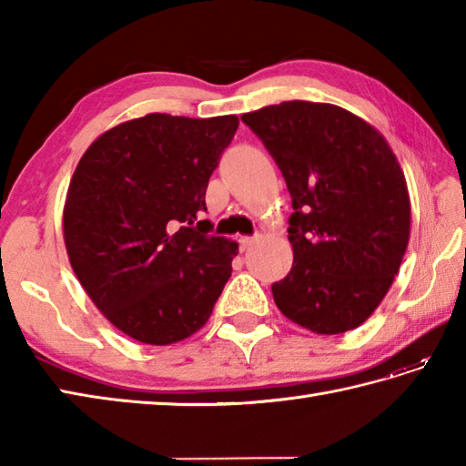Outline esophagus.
Listing matches in <instances>:
<instances>
[{
	"label": "esophagus",
	"instance_id": "1",
	"mask_svg": "<svg viewBox=\"0 0 466 466\" xmlns=\"http://www.w3.org/2000/svg\"><path fill=\"white\" fill-rule=\"evenodd\" d=\"M256 240H258V234H254V236H240V248H242V250H248Z\"/></svg>",
	"mask_w": 466,
	"mask_h": 466
}]
</instances>
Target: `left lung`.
Here are the masks:
<instances>
[{"label": "left lung", "mask_w": 466, "mask_h": 466, "mask_svg": "<svg viewBox=\"0 0 466 466\" xmlns=\"http://www.w3.org/2000/svg\"><path fill=\"white\" fill-rule=\"evenodd\" d=\"M289 186L294 264L272 284L280 312L316 334H342L376 310L410 234L407 180L390 146L332 104L282 102L242 116Z\"/></svg>", "instance_id": "8db88e82"}]
</instances>
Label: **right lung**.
I'll return each mask as SVG.
<instances>
[{"instance_id": "right-lung-1", "label": "right lung", "mask_w": 466, "mask_h": 466, "mask_svg": "<svg viewBox=\"0 0 466 466\" xmlns=\"http://www.w3.org/2000/svg\"><path fill=\"white\" fill-rule=\"evenodd\" d=\"M236 116L147 114L102 134L67 187L64 238L84 290L117 330L180 342L210 319L238 244L198 220Z\"/></svg>"}]
</instances>
